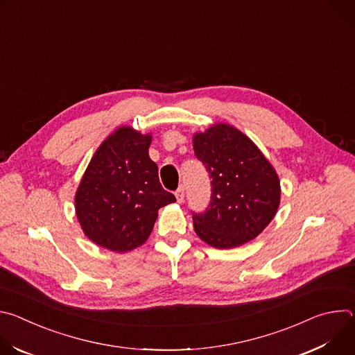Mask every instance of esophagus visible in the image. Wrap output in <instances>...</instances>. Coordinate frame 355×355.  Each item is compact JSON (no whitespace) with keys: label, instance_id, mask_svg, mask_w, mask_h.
<instances>
[{"label":"esophagus","instance_id":"obj_1","mask_svg":"<svg viewBox=\"0 0 355 355\" xmlns=\"http://www.w3.org/2000/svg\"><path fill=\"white\" fill-rule=\"evenodd\" d=\"M175 198H177V202L178 204H181V202H184V198H185V189L184 187H178V189L175 191Z\"/></svg>","mask_w":355,"mask_h":355}]
</instances>
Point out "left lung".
Returning a JSON list of instances; mask_svg holds the SVG:
<instances>
[{
	"label": "left lung",
	"instance_id": "8db88e82",
	"mask_svg": "<svg viewBox=\"0 0 355 355\" xmlns=\"http://www.w3.org/2000/svg\"><path fill=\"white\" fill-rule=\"evenodd\" d=\"M192 141L196 159L212 180L207 211L192 214L195 233L215 248L256 239L279 207L281 185L274 167L254 143L227 123L195 133Z\"/></svg>",
	"mask_w": 355,
	"mask_h": 355
}]
</instances>
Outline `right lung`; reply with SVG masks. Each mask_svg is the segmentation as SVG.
I'll list each match as a JSON object with an SVG mask.
<instances>
[{
	"mask_svg": "<svg viewBox=\"0 0 355 355\" xmlns=\"http://www.w3.org/2000/svg\"><path fill=\"white\" fill-rule=\"evenodd\" d=\"M151 135L118 128L92 156L76 192V215L84 234L116 252L141 245L160 208L175 202L148 157Z\"/></svg>",
	"mask_w": 355,
	"mask_h": 355,
	"instance_id": "1",
	"label": "right lung"
}]
</instances>
